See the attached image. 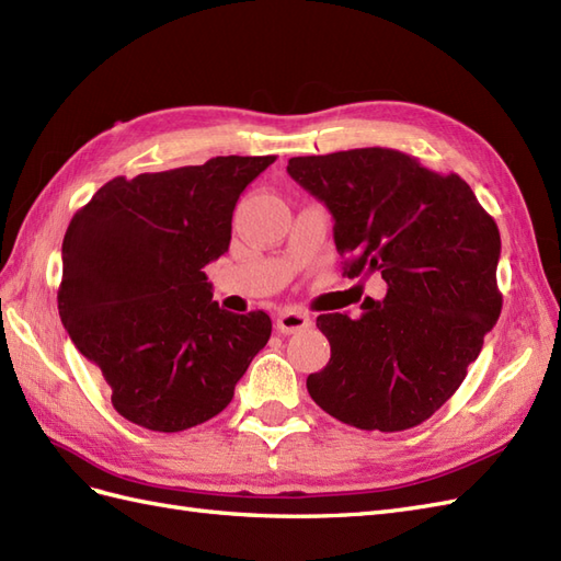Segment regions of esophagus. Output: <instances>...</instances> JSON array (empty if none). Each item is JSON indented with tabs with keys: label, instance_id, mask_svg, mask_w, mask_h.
<instances>
[{
	"label": "esophagus",
	"instance_id": "1",
	"mask_svg": "<svg viewBox=\"0 0 561 561\" xmlns=\"http://www.w3.org/2000/svg\"><path fill=\"white\" fill-rule=\"evenodd\" d=\"M312 324L310 314L304 312V310H296V308H286L277 314L275 320V327L277 332L282 334H296V332H304V329H308Z\"/></svg>",
	"mask_w": 561,
	"mask_h": 561
}]
</instances>
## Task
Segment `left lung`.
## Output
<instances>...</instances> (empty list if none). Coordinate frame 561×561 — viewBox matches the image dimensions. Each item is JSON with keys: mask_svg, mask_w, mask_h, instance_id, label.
I'll use <instances>...</instances> for the list:
<instances>
[{"mask_svg": "<svg viewBox=\"0 0 561 561\" xmlns=\"http://www.w3.org/2000/svg\"><path fill=\"white\" fill-rule=\"evenodd\" d=\"M286 172L334 218L346 275L379 272L386 298L360 318L320 314L332 357L308 393L339 422L405 431L428 420L467 377L502 310L500 232L450 172L396 149L296 156Z\"/></svg>", "mask_w": 561, "mask_h": 561, "instance_id": "1", "label": "left lung"}]
</instances>
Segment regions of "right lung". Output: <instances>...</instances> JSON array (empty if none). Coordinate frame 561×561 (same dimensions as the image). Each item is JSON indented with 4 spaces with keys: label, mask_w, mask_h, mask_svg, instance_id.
Instances as JSON below:
<instances>
[{
    "label": "right lung",
    "mask_w": 561,
    "mask_h": 561,
    "mask_svg": "<svg viewBox=\"0 0 561 561\" xmlns=\"http://www.w3.org/2000/svg\"><path fill=\"white\" fill-rule=\"evenodd\" d=\"M277 156L113 178L64 237L59 314L127 422L163 434L220 414L272 332L263 310L213 300L204 267L229 249L241 192Z\"/></svg>",
    "instance_id": "obj_1"
}]
</instances>
